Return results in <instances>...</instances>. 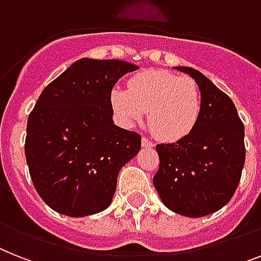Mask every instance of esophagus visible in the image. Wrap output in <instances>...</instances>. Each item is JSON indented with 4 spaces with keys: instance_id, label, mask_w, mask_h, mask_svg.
Segmentation results:
<instances>
[{
    "instance_id": "34e87169",
    "label": "esophagus",
    "mask_w": 261,
    "mask_h": 261,
    "mask_svg": "<svg viewBox=\"0 0 261 261\" xmlns=\"http://www.w3.org/2000/svg\"><path fill=\"white\" fill-rule=\"evenodd\" d=\"M141 145H143L144 148H153L154 144L152 143V141H150L149 139H146V137H143V139H141Z\"/></svg>"
}]
</instances>
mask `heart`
<instances>
[{"label":"heart","mask_w":261,"mask_h":261,"mask_svg":"<svg viewBox=\"0 0 261 261\" xmlns=\"http://www.w3.org/2000/svg\"><path fill=\"white\" fill-rule=\"evenodd\" d=\"M111 105L125 125L140 122L148 112V122L154 135L163 141L174 143L197 125L201 93L189 77L165 70H145L129 79L126 90H112Z\"/></svg>","instance_id":"b5f03b06"}]
</instances>
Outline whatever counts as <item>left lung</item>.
<instances>
[{
  "mask_svg": "<svg viewBox=\"0 0 261 261\" xmlns=\"http://www.w3.org/2000/svg\"><path fill=\"white\" fill-rule=\"evenodd\" d=\"M192 77L201 93V113L192 132L156 146L160 167L153 185L174 213L203 217L221 210L236 192L245 161L244 125L233 101L203 73L174 66Z\"/></svg>",
  "mask_w": 261,
  "mask_h": 261,
  "instance_id": "8db88e82",
  "label": "left lung"
}]
</instances>
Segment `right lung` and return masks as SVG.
I'll list each match as a JSON object with an SVG mask.
<instances>
[{
  "label": "right lung",
  "instance_id": "add662e5",
  "mask_svg": "<svg viewBox=\"0 0 261 261\" xmlns=\"http://www.w3.org/2000/svg\"><path fill=\"white\" fill-rule=\"evenodd\" d=\"M139 66L81 58L42 90L28 118L25 156L34 188L58 213L94 215L111 205L121 168L141 136L115 125L111 92Z\"/></svg>",
  "mask_w": 261,
  "mask_h": 261
}]
</instances>
